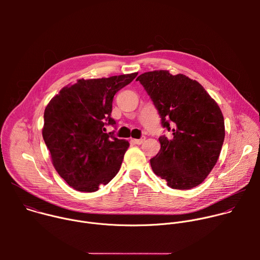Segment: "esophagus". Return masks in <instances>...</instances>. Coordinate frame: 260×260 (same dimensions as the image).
<instances>
[{"label": "esophagus", "instance_id": "1", "mask_svg": "<svg viewBox=\"0 0 260 260\" xmlns=\"http://www.w3.org/2000/svg\"><path fill=\"white\" fill-rule=\"evenodd\" d=\"M145 140H146V137H142L141 139H135L134 142H135L137 145H141V144H143V143L145 142Z\"/></svg>", "mask_w": 260, "mask_h": 260}]
</instances>
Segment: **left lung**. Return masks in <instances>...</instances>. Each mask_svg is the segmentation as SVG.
<instances>
[{"label":"left lung","mask_w":260,"mask_h":260,"mask_svg":"<svg viewBox=\"0 0 260 260\" xmlns=\"http://www.w3.org/2000/svg\"><path fill=\"white\" fill-rule=\"evenodd\" d=\"M150 95L172 132L159 137L160 150L150 159L155 175L174 189L200 185L216 165L225 137L224 118L217 103L196 80L167 70L146 72L137 78Z\"/></svg>","instance_id":"obj_1"}]
</instances>
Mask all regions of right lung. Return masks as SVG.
I'll return each mask as SVG.
<instances>
[{"instance_id": "1", "label": "right lung", "mask_w": 260, "mask_h": 260, "mask_svg": "<svg viewBox=\"0 0 260 260\" xmlns=\"http://www.w3.org/2000/svg\"><path fill=\"white\" fill-rule=\"evenodd\" d=\"M138 73L79 79L60 89L44 111L42 135L58 175L78 191L93 192L119 172L129 143L105 133L115 93Z\"/></svg>"}]
</instances>
